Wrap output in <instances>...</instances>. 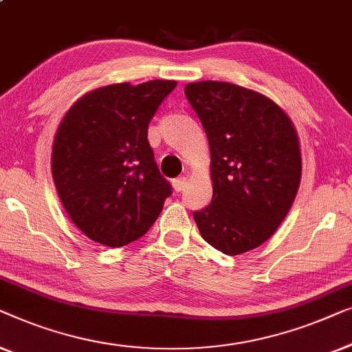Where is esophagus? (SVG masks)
Wrapping results in <instances>:
<instances>
[{
	"label": "esophagus",
	"instance_id": "obj_1",
	"mask_svg": "<svg viewBox=\"0 0 352 352\" xmlns=\"http://www.w3.org/2000/svg\"><path fill=\"white\" fill-rule=\"evenodd\" d=\"M172 186H174V191L180 192L186 188V180L185 177H178V178H174V182H172Z\"/></svg>",
	"mask_w": 352,
	"mask_h": 352
}]
</instances>
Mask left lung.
<instances>
[{
	"label": "left lung",
	"instance_id": "1",
	"mask_svg": "<svg viewBox=\"0 0 352 352\" xmlns=\"http://www.w3.org/2000/svg\"><path fill=\"white\" fill-rule=\"evenodd\" d=\"M210 150L214 195L192 214L202 239L239 255L274 234L294 204L301 180L294 122L263 94L225 81L185 86Z\"/></svg>",
	"mask_w": 352,
	"mask_h": 352
}]
</instances>
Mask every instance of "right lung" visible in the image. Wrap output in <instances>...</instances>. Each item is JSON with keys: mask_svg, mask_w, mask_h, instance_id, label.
I'll use <instances>...</instances> for the list:
<instances>
[{"mask_svg": "<svg viewBox=\"0 0 352 352\" xmlns=\"http://www.w3.org/2000/svg\"><path fill=\"white\" fill-rule=\"evenodd\" d=\"M177 81L110 84L84 94L57 127L51 169L68 217L107 247L137 241L172 195L155 161L148 124Z\"/></svg>", "mask_w": 352, "mask_h": 352, "instance_id": "1", "label": "right lung"}]
</instances>
